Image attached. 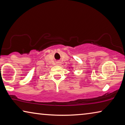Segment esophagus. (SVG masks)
Instances as JSON below:
<instances>
[{
  "label": "esophagus",
  "mask_w": 125,
  "mask_h": 125,
  "mask_svg": "<svg viewBox=\"0 0 125 125\" xmlns=\"http://www.w3.org/2000/svg\"><path fill=\"white\" fill-rule=\"evenodd\" d=\"M61 64V62H59V61H58V62H56V65H60Z\"/></svg>",
  "instance_id": "esophagus-1"
}]
</instances>
